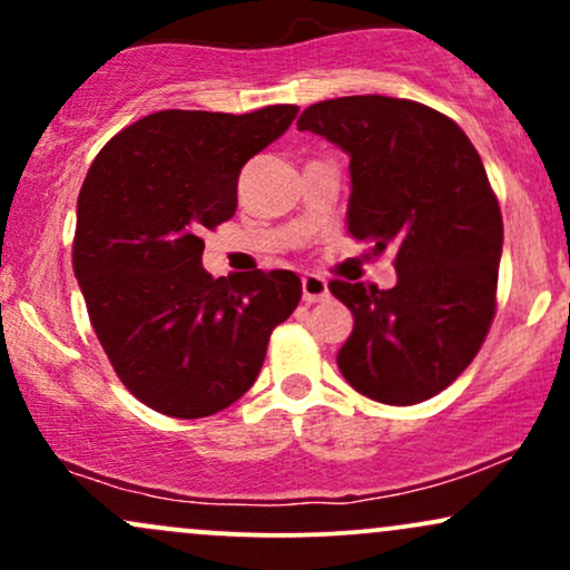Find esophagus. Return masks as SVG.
I'll return each mask as SVG.
<instances>
[{
	"label": "esophagus",
	"instance_id": "obj_1",
	"mask_svg": "<svg viewBox=\"0 0 570 570\" xmlns=\"http://www.w3.org/2000/svg\"><path fill=\"white\" fill-rule=\"evenodd\" d=\"M330 294V286H326V278L316 276V273H307L303 276V299L305 303H318Z\"/></svg>",
	"mask_w": 570,
	"mask_h": 570
}]
</instances>
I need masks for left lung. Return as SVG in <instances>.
Segmentation results:
<instances>
[{"label": "left lung", "mask_w": 570, "mask_h": 570, "mask_svg": "<svg viewBox=\"0 0 570 570\" xmlns=\"http://www.w3.org/2000/svg\"><path fill=\"white\" fill-rule=\"evenodd\" d=\"M297 126L351 155V238L396 252L394 289L330 281L356 318L337 367L375 402H426L472 364L499 305L503 219L480 153L410 98H330Z\"/></svg>", "instance_id": "8db88e82"}]
</instances>
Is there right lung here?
<instances>
[{
  "instance_id": "right-lung-1",
  "label": "right lung",
  "mask_w": 570,
  "mask_h": 570,
  "mask_svg": "<svg viewBox=\"0 0 570 570\" xmlns=\"http://www.w3.org/2000/svg\"><path fill=\"white\" fill-rule=\"evenodd\" d=\"M297 117L166 109L104 144L80 198L71 265L90 324L122 385L171 417L230 407L257 381L267 340L292 316V271L214 278L203 233L238 206V174Z\"/></svg>"
}]
</instances>
